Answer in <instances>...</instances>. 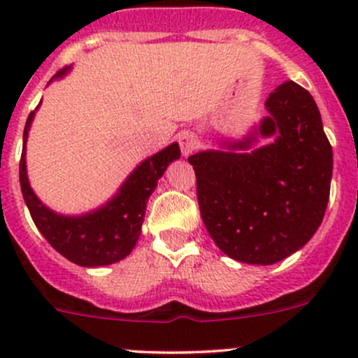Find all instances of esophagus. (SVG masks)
Here are the masks:
<instances>
[{
	"label": "esophagus",
	"instance_id": "1",
	"mask_svg": "<svg viewBox=\"0 0 358 358\" xmlns=\"http://www.w3.org/2000/svg\"><path fill=\"white\" fill-rule=\"evenodd\" d=\"M178 145L182 149L183 156L187 157L199 147V138L192 131H182L178 135Z\"/></svg>",
	"mask_w": 358,
	"mask_h": 358
}]
</instances>
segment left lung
<instances>
[{
	"mask_svg": "<svg viewBox=\"0 0 358 358\" xmlns=\"http://www.w3.org/2000/svg\"><path fill=\"white\" fill-rule=\"evenodd\" d=\"M259 133L275 142L252 152L190 156L197 201L209 236L225 255L272 265L305 246L329 201L333 147L313 96L286 81L265 102ZM248 149L241 142L234 149Z\"/></svg>",
	"mask_w": 358,
	"mask_h": 358,
	"instance_id": "obj_1",
	"label": "left lung"
}]
</instances>
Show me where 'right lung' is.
Wrapping results in <instances>:
<instances>
[{
  "mask_svg": "<svg viewBox=\"0 0 358 358\" xmlns=\"http://www.w3.org/2000/svg\"><path fill=\"white\" fill-rule=\"evenodd\" d=\"M67 69L59 71L57 76H64ZM32 117L34 110L29 114L24 128V152L20 156L19 176L24 201L39 232L48 241L50 246L76 265H110L128 256L142 232L147 199L157 187V180L169 162L180 157L178 143H171L156 156L143 161L126 180L117 196L102 209L71 218L45 208L29 187L25 175V140Z\"/></svg>",
  "mask_w": 358,
  "mask_h": 358,
  "instance_id": "obj_1",
  "label": "right lung"
}]
</instances>
